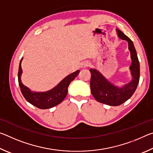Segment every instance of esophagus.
<instances>
[{"label": "esophagus", "instance_id": "1", "mask_svg": "<svg viewBox=\"0 0 153 153\" xmlns=\"http://www.w3.org/2000/svg\"><path fill=\"white\" fill-rule=\"evenodd\" d=\"M89 65V63H88V62H83V63H81L80 65V67L81 68H85V67H86Z\"/></svg>", "mask_w": 153, "mask_h": 153}]
</instances>
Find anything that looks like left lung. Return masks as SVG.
I'll use <instances>...</instances> for the list:
<instances>
[{"mask_svg":"<svg viewBox=\"0 0 153 153\" xmlns=\"http://www.w3.org/2000/svg\"><path fill=\"white\" fill-rule=\"evenodd\" d=\"M118 37L128 43L131 64L129 67L131 80L122 86H117L96 69H90L91 73L90 89L98 102L110 106H119L127 101L135 92L140 79V63L134 43L119 29H116Z\"/></svg>","mask_w":153,"mask_h":153,"instance_id":"1","label":"left lung"}]
</instances>
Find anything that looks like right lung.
I'll list each match as a JSON object with an SVG mask.
<instances>
[{"label": "right lung", "instance_id": "right-lung-1", "mask_svg": "<svg viewBox=\"0 0 153 153\" xmlns=\"http://www.w3.org/2000/svg\"><path fill=\"white\" fill-rule=\"evenodd\" d=\"M22 60L23 58L20 61L19 71H18V82H19L21 91L27 102L40 109L50 108L60 104L66 97L68 92L67 88L69 84L76 78V77L79 73V70H77L74 73L68 75L56 86L48 91L33 92L29 88L23 84L21 79L22 74Z\"/></svg>", "mask_w": 153, "mask_h": 153}]
</instances>
